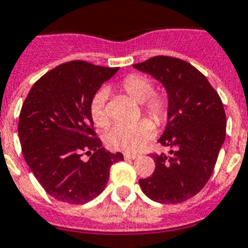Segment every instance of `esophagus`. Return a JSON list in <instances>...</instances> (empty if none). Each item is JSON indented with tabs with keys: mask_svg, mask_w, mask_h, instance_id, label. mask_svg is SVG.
Returning <instances> with one entry per match:
<instances>
[{
	"mask_svg": "<svg viewBox=\"0 0 248 248\" xmlns=\"http://www.w3.org/2000/svg\"><path fill=\"white\" fill-rule=\"evenodd\" d=\"M124 159H126V160H134V159H136V157H137L136 154H128V153L124 154Z\"/></svg>",
	"mask_w": 248,
	"mask_h": 248,
	"instance_id": "34e87169",
	"label": "esophagus"
}]
</instances>
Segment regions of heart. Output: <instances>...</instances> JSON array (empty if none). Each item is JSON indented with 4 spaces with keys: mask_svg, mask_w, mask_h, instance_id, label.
I'll return each mask as SVG.
<instances>
[{
    "mask_svg": "<svg viewBox=\"0 0 248 248\" xmlns=\"http://www.w3.org/2000/svg\"><path fill=\"white\" fill-rule=\"evenodd\" d=\"M121 88L124 93L136 101L137 103L145 105V112L160 124L165 121L168 116V102L164 97L155 95L154 85L151 80L141 76H130L124 79ZM107 93L101 91L94 95L91 101L89 111L95 127L106 128L109 124L107 111H106ZM154 127L149 121H140L134 124H120L114 126L108 131L105 140L107 146L116 151L124 153H136L153 137Z\"/></svg>",
    "mask_w": 248,
    "mask_h": 248,
    "instance_id": "heart-1",
    "label": "heart"
}]
</instances>
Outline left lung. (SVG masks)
Masks as SVG:
<instances>
[{
    "mask_svg": "<svg viewBox=\"0 0 248 248\" xmlns=\"http://www.w3.org/2000/svg\"><path fill=\"white\" fill-rule=\"evenodd\" d=\"M134 68L161 83L168 95L166 126L157 142L155 171L140 179L151 201L176 204L198 194L211 178L226 139V113L219 95L197 68L171 57H154Z\"/></svg>",
    "mask_w": 248,
    "mask_h": 248,
    "instance_id": "8db88e82",
    "label": "left lung"
}]
</instances>
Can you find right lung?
I'll return each instance as SVG.
<instances>
[{
  "label": "right lung",
  "instance_id": "1",
  "mask_svg": "<svg viewBox=\"0 0 248 248\" xmlns=\"http://www.w3.org/2000/svg\"><path fill=\"white\" fill-rule=\"evenodd\" d=\"M118 68L74 60L41 77L29 92L18 118L25 161L47 194L68 204L98 197L109 169L122 161L95 137L89 106L101 85ZM83 152L91 155L81 159Z\"/></svg>",
  "mask_w": 248,
  "mask_h": 248
}]
</instances>
